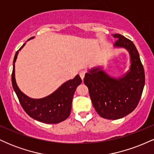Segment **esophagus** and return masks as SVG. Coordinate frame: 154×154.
I'll use <instances>...</instances> for the list:
<instances>
[{
    "label": "esophagus",
    "instance_id": "1",
    "mask_svg": "<svg viewBox=\"0 0 154 154\" xmlns=\"http://www.w3.org/2000/svg\"><path fill=\"white\" fill-rule=\"evenodd\" d=\"M85 74H86V72L85 71H81L80 72H79V76H80L81 79H84Z\"/></svg>",
    "mask_w": 154,
    "mask_h": 154
}]
</instances>
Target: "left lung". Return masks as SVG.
Wrapping results in <instances>:
<instances>
[{"instance_id": "1", "label": "left lung", "mask_w": 154, "mask_h": 154, "mask_svg": "<svg viewBox=\"0 0 154 154\" xmlns=\"http://www.w3.org/2000/svg\"><path fill=\"white\" fill-rule=\"evenodd\" d=\"M113 37L114 45L129 51L131 58L130 70L122 77L113 78L100 69L85 74L84 83L88 86L92 103L101 117L118 119L130 114L137 107L145 85L143 66L135 45L120 34Z\"/></svg>"}]
</instances>
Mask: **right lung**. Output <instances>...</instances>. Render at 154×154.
Listing matches in <instances>:
<instances>
[{"mask_svg":"<svg viewBox=\"0 0 154 154\" xmlns=\"http://www.w3.org/2000/svg\"><path fill=\"white\" fill-rule=\"evenodd\" d=\"M32 38H33L29 39ZM24 45V44L19 51ZM19 51H17L14 59L11 81L14 90L23 109L30 117L43 123L56 124L64 121L71 113L73 95L76 88L82 82V79L77 75L73 79L63 83L59 89L45 98L41 99L29 98L19 90L15 80L14 63Z\"/></svg>","mask_w":154,"mask_h":154,"instance_id":"right-lung-1","label":"right lung"}]
</instances>
